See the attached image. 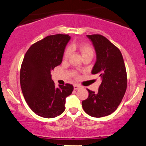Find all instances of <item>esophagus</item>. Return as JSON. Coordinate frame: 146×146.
Returning <instances> with one entry per match:
<instances>
[{
  "label": "esophagus",
  "instance_id": "esophagus-1",
  "mask_svg": "<svg viewBox=\"0 0 146 146\" xmlns=\"http://www.w3.org/2000/svg\"><path fill=\"white\" fill-rule=\"evenodd\" d=\"M73 87H74V89L75 90H77V89H79L80 88L81 86L79 85H73Z\"/></svg>",
  "mask_w": 146,
  "mask_h": 146
}]
</instances>
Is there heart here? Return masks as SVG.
Listing matches in <instances>:
<instances>
[{
    "instance_id": "obj_1",
    "label": "heart",
    "mask_w": 146,
    "mask_h": 146,
    "mask_svg": "<svg viewBox=\"0 0 146 146\" xmlns=\"http://www.w3.org/2000/svg\"><path fill=\"white\" fill-rule=\"evenodd\" d=\"M71 49H77L80 51L83 58L87 56L93 55V49L91 45L86 43H81V42H73L71 44L70 48H67L65 50L63 55L64 59H67L71 55Z\"/></svg>"
}]
</instances>
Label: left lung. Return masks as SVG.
Wrapping results in <instances>:
<instances>
[{"label":"left lung","instance_id":"obj_1","mask_svg":"<svg viewBox=\"0 0 146 146\" xmlns=\"http://www.w3.org/2000/svg\"><path fill=\"white\" fill-rule=\"evenodd\" d=\"M96 53V61L91 73L102 78L98 93L87 89L89 97L82 102L89 115L102 117L117 110L127 88V73L119 48L101 35H87Z\"/></svg>","mask_w":146,"mask_h":146}]
</instances>
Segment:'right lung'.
<instances>
[{"mask_svg": "<svg viewBox=\"0 0 146 146\" xmlns=\"http://www.w3.org/2000/svg\"><path fill=\"white\" fill-rule=\"evenodd\" d=\"M68 35L48 36L32 44L25 54L20 71V83L27 104L36 115L45 118L60 115L65 110L66 98L73 86L56 87L50 71L62 63Z\"/></svg>", "mask_w": 146, "mask_h": 146, "instance_id": "right-lung-1", "label": "right lung"}]
</instances>
